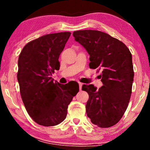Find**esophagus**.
Instances as JSON below:
<instances>
[{
    "instance_id": "obj_1",
    "label": "esophagus",
    "mask_w": 150,
    "mask_h": 150,
    "mask_svg": "<svg viewBox=\"0 0 150 150\" xmlns=\"http://www.w3.org/2000/svg\"><path fill=\"white\" fill-rule=\"evenodd\" d=\"M79 90L81 91V88H82V85H83V83H79Z\"/></svg>"
}]
</instances>
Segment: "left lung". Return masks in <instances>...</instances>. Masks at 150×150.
I'll return each instance as SVG.
<instances>
[{
	"label": "left lung",
	"instance_id": "obj_1",
	"mask_svg": "<svg viewBox=\"0 0 150 150\" xmlns=\"http://www.w3.org/2000/svg\"><path fill=\"white\" fill-rule=\"evenodd\" d=\"M73 35L90 55L91 69L102 70L100 88L82 86L89 96L86 105L87 116L100 128L115 125L123 116L131 96L134 80L131 52L123 42L98 30H79Z\"/></svg>",
	"mask_w": 150,
	"mask_h": 150
}]
</instances>
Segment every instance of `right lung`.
Segmentation results:
<instances>
[{
	"mask_svg": "<svg viewBox=\"0 0 150 150\" xmlns=\"http://www.w3.org/2000/svg\"><path fill=\"white\" fill-rule=\"evenodd\" d=\"M71 35L65 32L43 35L25 45L19 55L17 79L26 110L32 120L44 126L65 120L68 105L79 92V85L54 82L51 76L59 69V57Z\"/></svg>",
	"mask_w": 150,
	"mask_h": 150,
	"instance_id": "obj_1",
	"label": "right lung"
}]
</instances>
